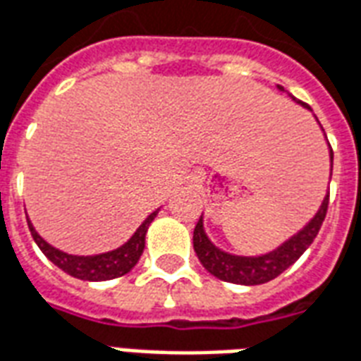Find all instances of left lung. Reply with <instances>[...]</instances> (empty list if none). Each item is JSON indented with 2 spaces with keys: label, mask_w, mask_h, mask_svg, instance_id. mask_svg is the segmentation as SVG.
<instances>
[{
  "label": "left lung",
  "mask_w": 361,
  "mask_h": 361,
  "mask_svg": "<svg viewBox=\"0 0 361 361\" xmlns=\"http://www.w3.org/2000/svg\"><path fill=\"white\" fill-rule=\"evenodd\" d=\"M304 106H308L302 103ZM331 160H333V149H331ZM329 208V195L325 197L319 212L314 216V220L308 226L296 233L293 239L285 243L274 252L266 256H256V258H243V256H231L228 252H221L212 243L208 241L202 229V220L199 218L193 231V248L199 260L204 268L214 277L228 283H239V285H260V283L271 281L274 277L281 276L290 264H295L304 250L316 239L317 231L322 228L325 214Z\"/></svg>",
  "instance_id": "1"
}]
</instances>
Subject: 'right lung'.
Here are the masks:
<instances>
[{"label":"right lung","mask_w":361,"mask_h":361,"mask_svg":"<svg viewBox=\"0 0 361 361\" xmlns=\"http://www.w3.org/2000/svg\"><path fill=\"white\" fill-rule=\"evenodd\" d=\"M154 216H157V212H153V214L141 224L140 229L133 233V237L126 245H122V247L113 250V252H105V255L97 256H72L66 255V252H61L57 248H53L51 245H47L36 233V229L32 228L30 221H28V228H30L32 237H34V241L39 247V250L57 268L66 271L68 276L78 277V279H84V281H105V279H114V277L124 276V274H128L137 264L141 252L145 248L147 228L153 221Z\"/></svg>","instance_id":"obj_1"}]
</instances>
